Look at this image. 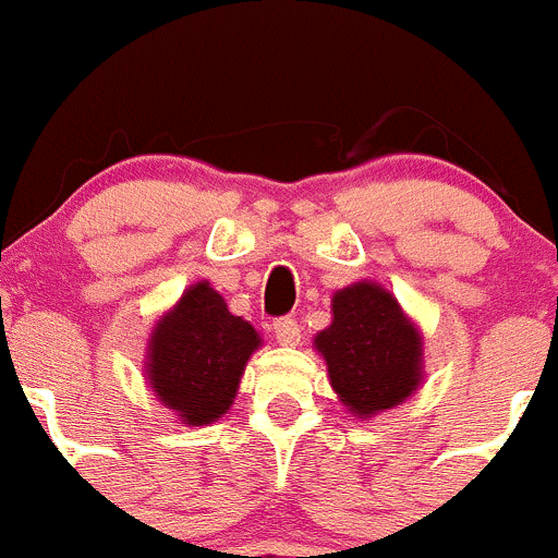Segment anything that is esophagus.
<instances>
[{"mask_svg": "<svg viewBox=\"0 0 558 558\" xmlns=\"http://www.w3.org/2000/svg\"><path fill=\"white\" fill-rule=\"evenodd\" d=\"M274 336L281 347H295L301 341V325L295 323L292 317H279L274 323Z\"/></svg>", "mask_w": 558, "mask_h": 558, "instance_id": "esophagus-1", "label": "esophagus"}]
</instances>
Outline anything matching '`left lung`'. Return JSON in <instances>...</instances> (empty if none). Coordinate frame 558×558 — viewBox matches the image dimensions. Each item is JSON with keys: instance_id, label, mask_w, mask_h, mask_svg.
Segmentation results:
<instances>
[{"instance_id": "8db88e82", "label": "left lung", "mask_w": 558, "mask_h": 558, "mask_svg": "<svg viewBox=\"0 0 558 558\" xmlns=\"http://www.w3.org/2000/svg\"><path fill=\"white\" fill-rule=\"evenodd\" d=\"M330 312L314 347L341 404L374 417L410 399L423 379V339L399 301L377 281H355L336 292Z\"/></svg>"}]
</instances>
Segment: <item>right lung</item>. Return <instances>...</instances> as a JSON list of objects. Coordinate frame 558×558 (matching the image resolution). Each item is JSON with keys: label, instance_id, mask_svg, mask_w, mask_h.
<instances>
[{"label": "right lung", "instance_id": "right-lung-1", "mask_svg": "<svg viewBox=\"0 0 558 558\" xmlns=\"http://www.w3.org/2000/svg\"><path fill=\"white\" fill-rule=\"evenodd\" d=\"M260 344L257 330L230 314L208 281H197L154 325L148 385L181 423L206 426L230 410L246 361Z\"/></svg>", "mask_w": 558, "mask_h": 558}]
</instances>
